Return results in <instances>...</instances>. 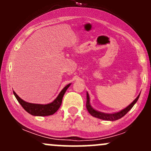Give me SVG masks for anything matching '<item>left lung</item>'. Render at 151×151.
I'll list each match as a JSON object with an SVG mask.
<instances>
[{
	"instance_id": "1",
	"label": "left lung",
	"mask_w": 151,
	"mask_h": 151,
	"mask_svg": "<svg viewBox=\"0 0 151 151\" xmlns=\"http://www.w3.org/2000/svg\"><path fill=\"white\" fill-rule=\"evenodd\" d=\"M140 94L137 96V98L136 99L133 101L131 104L128 106L126 108H125L123 110L120 111L116 112V113H114V114H105L103 113V112H100L98 111L95 110L94 109H93L91 107V104H90V99H89V96L88 92H86V109H87V111H89V113L91 114L92 116H94L96 118H98V119H102V120H105V121H116L118 120V119H121L123 116L126 115L128 112L132 109V107L134 106L135 104L136 103L137 101H138V98H139Z\"/></svg>"
}]
</instances>
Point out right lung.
Instances as JSON below:
<instances>
[{"label":"right lung","mask_w":151,"mask_h":151,"mask_svg":"<svg viewBox=\"0 0 151 151\" xmlns=\"http://www.w3.org/2000/svg\"><path fill=\"white\" fill-rule=\"evenodd\" d=\"M71 84H67V86L64 87V89L60 91L59 93L58 97L51 103L47 104H32L26 102L20 99L17 95V93L13 91L15 98L17 99L18 101L20 104L22 106L27 113H29L32 116H46L52 115L58 110L60 106L62 104V98H63L64 94L68 89L69 86Z\"/></svg>","instance_id":"1"}]
</instances>
